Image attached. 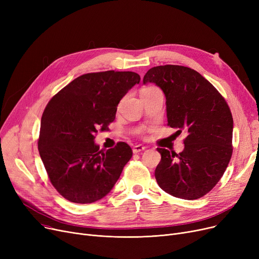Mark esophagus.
Segmentation results:
<instances>
[{"mask_svg": "<svg viewBox=\"0 0 259 259\" xmlns=\"http://www.w3.org/2000/svg\"><path fill=\"white\" fill-rule=\"evenodd\" d=\"M145 149H146V147H144V146H142V145H137V146L133 147L132 151H133V153H140V152L144 151Z\"/></svg>", "mask_w": 259, "mask_h": 259, "instance_id": "1", "label": "esophagus"}]
</instances>
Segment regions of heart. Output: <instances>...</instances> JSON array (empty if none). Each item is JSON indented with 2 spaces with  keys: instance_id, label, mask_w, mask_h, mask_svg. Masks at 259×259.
I'll return each mask as SVG.
<instances>
[{
  "instance_id": "b5f03b06",
  "label": "heart",
  "mask_w": 259,
  "mask_h": 259,
  "mask_svg": "<svg viewBox=\"0 0 259 259\" xmlns=\"http://www.w3.org/2000/svg\"><path fill=\"white\" fill-rule=\"evenodd\" d=\"M152 89H154V87H146V88H144V89L141 90V93L147 92V91H150V90H152Z\"/></svg>"
}]
</instances>
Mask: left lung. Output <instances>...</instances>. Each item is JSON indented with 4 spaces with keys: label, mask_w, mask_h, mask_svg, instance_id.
<instances>
[{
    "label": "left lung",
    "mask_w": 259,
    "mask_h": 259,
    "mask_svg": "<svg viewBox=\"0 0 259 259\" xmlns=\"http://www.w3.org/2000/svg\"><path fill=\"white\" fill-rule=\"evenodd\" d=\"M143 81L165 93L168 126L187 133L181 153L157 148L158 186L179 198L202 197L220 182L232 156L233 117L226 100L209 80L185 66L153 67Z\"/></svg>",
    "instance_id": "left-lung-1"
}]
</instances>
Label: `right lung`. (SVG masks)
<instances>
[{"label":"right lung","instance_id":"1","mask_svg":"<svg viewBox=\"0 0 259 259\" xmlns=\"http://www.w3.org/2000/svg\"><path fill=\"white\" fill-rule=\"evenodd\" d=\"M140 80L132 71L86 73L47 104L37 147L52 186L64 198L91 203L111 191L132 150L124 142L100 150L95 134L108 130L119 101Z\"/></svg>","mask_w":259,"mask_h":259}]
</instances>
